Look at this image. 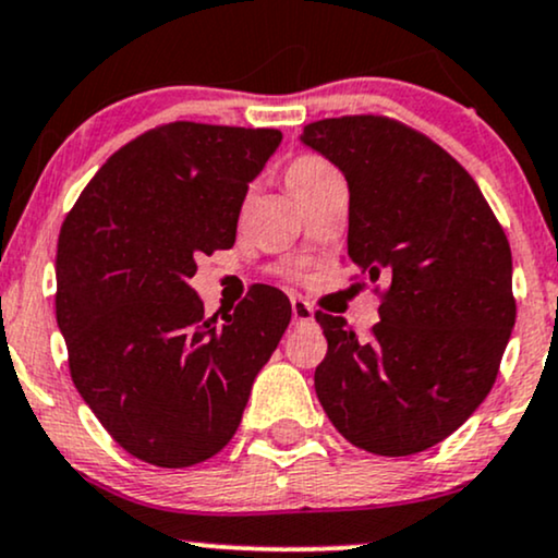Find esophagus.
Segmentation results:
<instances>
[{
    "mask_svg": "<svg viewBox=\"0 0 558 558\" xmlns=\"http://www.w3.org/2000/svg\"><path fill=\"white\" fill-rule=\"evenodd\" d=\"M291 314H293V325H308V322H314V308L304 299L291 301Z\"/></svg>",
    "mask_w": 558,
    "mask_h": 558,
    "instance_id": "1",
    "label": "esophagus"
}]
</instances>
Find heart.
Returning a JSON list of instances; mask_svg holds the SVG:
<instances>
[{
	"instance_id": "obj_1",
	"label": "heart",
	"mask_w": 558,
	"mask_h": 558,
	"mask_svg": "<svg viewBox=\"0 0 558 558\" xmlns=\"http://www.w3.org/2000/svg\"><path fill=\"white\" fill-rule=\"evenodd\" d=\"M327 173H335L330 160L317 156V153H301V156H296L288 163L286 184L288 190L296 194L299 190H304V186L314 184L317 179L327 177Z\"/></svg>"
}]
</instances>
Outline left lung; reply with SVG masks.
<instances>
[{
	"label": "left lung",
	"mask_w": 558,
	"mask_h": 558,
	"mask_svg": "<svg viewBox=\"0 0 558 558\" xmlns=\"http://www.w3.org/2000/svg\"><path fill=\"white\" fill-rule=\"evenodd\" d=\"M301 140L345 173L355 278H389L368 338L314 314L327 338L317 398L351 445L424 452L471 418L499 374L517 314L505 228L471 173L398 119H319Z\"/></svg>",
	"instance_id": "left-lung-1"
}]
</instances>
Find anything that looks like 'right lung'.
<instances>
[{
    "label": "right lung",
    "mask_w": 558,
    "mask_h": 558,
    "mask_svg": "<svg viewBox=\"0 0 558 558\" xmlns=\"http://www.w3.org/2000/svg\"><path fill=\"white\" fill-rule=\"evenodd\" d=\"M278 130L173 122L119 147L66 213L57 325L77 392L132 458L190 468L236 434L291 301L252 286L218 322L190 278L231 250L250 181Z\"/></svg>",
    "instance_id": "add662e5"
}]
</instances>
